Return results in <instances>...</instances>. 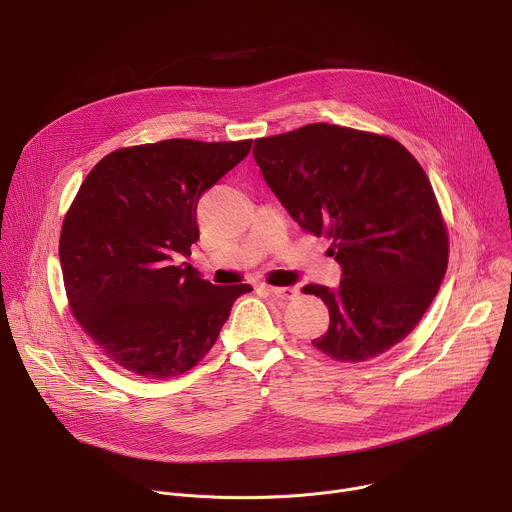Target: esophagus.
<instances>
[{"instance_id": "esophagus-1", "label": "esophagus", "mask_w": 512, "mask_h": 512, "mask_svg": "<svg viewBox=\"0 0 512 512\" xmlns=\"http://www.w3.org/2000/svg\"><path fill=\"white\" fill-rule=\"evenodd\" d=\"M267 294H271L273 298H279V300H294L300 291L298 287H273V285H267Z\"/></svg>"}]
</instances>
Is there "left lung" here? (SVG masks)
Returning <instances> with one entry per match:
<instances>
[{"mask_svg":"<svg viewBox=\"0 0 512 512\" xmlns=\"http://www.w3.org/2000/svg\"><path fill=\"white\" fill-rule=\"evenodd\" d=\"M253 158L294 221L332 239L342 267L324 300L330 326L312 344L342 362L375 358L423 318L448 269V233L429 178L391 137L312 123L255 139Z\"/></svg>","mask_w":512,"mask_h":512,"instance_id":"obj_1","label":"left lung"}]
</instances>
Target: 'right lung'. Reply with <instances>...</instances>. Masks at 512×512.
<instances>
[{"mask_svg": "<svg viewBox=\"0 0 512 512\" xmlns=\"http://www.w3.org/2000/svg\"><path fill=\"white\" fill-rule=\"evenodd\" d=\"M253 139H164L105 156L60 231L72 314L119 367L143 379L190 371L249 283L212 285L190 265L204 190L247 158Z\"/></svg>", "mask_w": 512, "mask_h": 512, "instance_id": "obj_1", "label": "right lung"}]
</instances>
